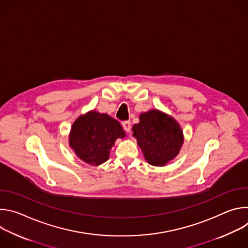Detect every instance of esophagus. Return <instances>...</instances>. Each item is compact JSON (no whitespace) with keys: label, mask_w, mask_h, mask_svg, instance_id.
Listing matches in <instances>:
<instances>
[{"label":"esophagus","mask_w":248,"mask_h":248,"mask_svg":"<svg viewBox=\"0 0 248 248\" xmlns=\"http://www.w3.org/2000/svg\"><path fill=\"white\" fill-rule=\"evenodd\" d=\"M123 127L124 129L126 131V132H129L130 129H131V124L129 121H126V122H124L123 123Z\"/></svg>","instance_id":"esophagus-1"}]
</instances>
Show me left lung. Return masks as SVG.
<instances>
[{
	"label": "left lung",
	"instance_id": "obj_1",
	"mask_svg": "<svg viewBox=\"0 0 248 248\" xmlns=\"http://www.w3.org/2000/svg\"><path fill=\"white\" fill-rule=\"evenodd\" d=\"M132 131L145 160L156 167L174 159L184 143L178 122L159 110L140 114L139 123L132 126Z\"/></svg>",
	"mask_w": 248,
	"mask_h": 248
}]
</instances>
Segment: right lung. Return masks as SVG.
I'll list each match as a JSON object with an SVG mask.
<instances>
[{
  "label": "right lung",
  "instance_id": "1",
  "mask_svg": "<svg viewBox=\"0 0 248 248\" xmlns=\"http://www.w3.org/2000/svg\"><path fill=\"white\" fill-rule=\"evenodd\" d=\"M125 132L121 124L107 114L90 111L73 124L69 146L83 162L99 166L109 159L110 150Z\"/></svg>",
  "mask_w": 248,
  "mask_h": 248
}]
</instances>
